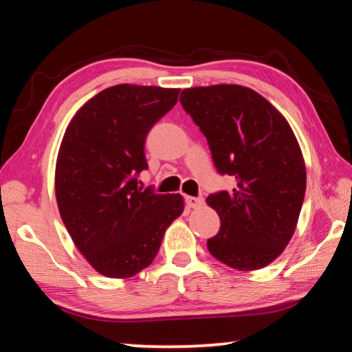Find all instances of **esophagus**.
<instances>
[{"mask_svg": "<svg viewBox=\"0 0 352 352\" xmlns=\"http://www.w3.org/2000/svg\"><path fill=\"white\" fill-rule=\"evenodd\" d=\"M184 200H186V205L189 208H194V210H197V208H201V206H204V204H205V200L201 199V197H186Z\"/></svg>", "mask_w": 352, "mask_h": 352, "instance_id": "obj_1", "label": "esophagus"}]
</instances>
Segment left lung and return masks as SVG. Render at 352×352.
<instances>
[{
    "instance_id": "1",
    "label": "left lung",
    "mask_w": 352,
    "mask_h": 352,
    "mask_svg": "<svg viewBox=\"0 0 352 352\" xmlns=\"http://www.w3.org/2000/svg\"><path fill=\"white\" fill-rule=\"evenodd\" d=\"M180 102L206 136L217 170L237 182L206 199L220 217L208 250L241 272L269 265L294 236L305 200L306 164L294 130L248 87L186 88Z\"/></svg>"
}]
</instances>
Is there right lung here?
I'll return each mask as SVG.
<instances>
[{
	"instance_id": "obj_1",
	"label": "right lung",
	"mask_w": 352,
	"mask_h": 352,
	"mask_svg": "<svg viewBox=\"0 0 352 352\" xmlns=\"http://www.w3.org/2000/svg\"><path fill=\"white\" fill-rule=\"evenodd\" d=\"M180 88L119 83L71 119L56 163V199L77 250L107 278L152 264L164 231L182 216L180 194L138 186L148 130L177 104Z\"/></svg>"
}]
</instances>
